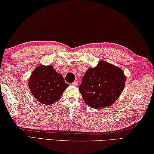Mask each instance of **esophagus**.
<instances>
[{
  "label": "esophagus",
  "instance_id": "34e87169",
  "mask_svg": "<svg viewBox=\"0 0 154 154\" xmlns=\"http://www.w3.org/2000/svg\"><path fill=\"white\" fill-rule=\"evenodd\" d=\"M72 84L73 85H74V86H77V85H79V82H78L77 80H75V81H74V82H72Z\"/></svg>",
  "mask_w": 154,
  "mask_h": 154
}]
</instances>
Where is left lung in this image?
Instances as JSON below:
<instances>
[{"mask_svg": "<svg viewBox=\"0 0 154 154\" xmlns=\"http://www.w3.org/2000/svg\"><path fill=\"white\" fill-rule=\"evenodd\" d=\"M126 80L122 69L106 61L89 68L82 78L79 91L83 100L93 108L112 105L118 99Z\"/></svg>", "mask_w": 154, "mask_h": 154, "instance_id": "left-lung-1", "label": "left lung"}]
</instances>
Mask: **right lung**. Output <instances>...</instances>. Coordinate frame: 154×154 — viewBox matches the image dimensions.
<instances>
[{
	"label": "right lung",
	"instance_id": "add662e5",
	"mask_svg": "<svg viewBox=\"0 0 154 154\" xmlns=\"http://www.w3.org/2000/svg\"><path fill=\"white\" fill-rule=\"evenodd\" d=\"M68 86L62 75L58 74L51 65H39L32 72L29 80L31 94L44 105H52L59 100Z\"/></svg>",
	"mask_w": 154,
	"mask_h": 154
}]
</instances>
